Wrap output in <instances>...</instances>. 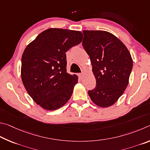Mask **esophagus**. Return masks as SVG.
<instances>
[{
  "mask_svg": "<svg viewBox=\"0 0 150 150\" xmlns=\"http://www.w3.org/2000/svg\"><path fill=\"white\" fill-rule=\"evenodd\" d=\"M83 74L82 73L79 74H78V76H79V78H80V79H82V78H83Z\"/></svg>",
  "mask_w": 150,
  "mask_h": 150,
  "instance_id": "1",
  "label": "esophagus"
}]
</instances>
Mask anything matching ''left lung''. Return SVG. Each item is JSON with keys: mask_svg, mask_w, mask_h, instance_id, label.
I'll list each match as a JSON object with an SVG mask.
<instances>
[{"mask_svg": "<svg viewBox=\"0 0 150 150\" xmlns=\"http://www.w3.org/2000/svg\"><path fill=\"white\" fill-rule=\"evenodd\" d=\"M82 45L90 56L96 86L88 91L94 103L108 107L116 103L129 81L133 61L125 44L106 31L83 30Z\"/></svg>", "mask_w": 150, "mask_h": 150, "instance_id": "obj_1", "label": "left lung"}]
</instances>
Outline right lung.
I'll list each match as a JSON object with an SVG mask.
<instances>
[{
	"mask_svg": "<svg viewBox=\"0 0 150 150\" xmlns=\"http://www.w3.org/2000/svg\"><path fill=\"white\" fill-rule=\"evenodd\" d=\"M82 39L79 31L49 28L25 47L22 57V80L29 95L43 109H59L72 96L78 77L67 72L66 52Z\"/></svg>",
	"mask_w": 150,
	"mask_h": 150,
	"instance_id": "obj_1",
	"label": "right lung"
}]
</instances>
